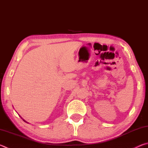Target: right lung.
Listing matches in <instances>:
<instances>
[{
    "label": "right lung",
    "instance_id": "1",
    "mask_svg": "<svg viewBox=\"0 0 148 148\" xmlns=\"http://www.w3.org/2000/svg\"><path fill=\"white\" fill-rule=\"evenodd\" d=\"M21 118H22V117H21ZM22 119H23V118H22ZM23 121H25V122H26V123H28V122H27V121H25V120H24V119H23Z\"/></svg>",
    "mask_w": 148,
    "mask_h": 148
}]
</instances>
